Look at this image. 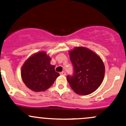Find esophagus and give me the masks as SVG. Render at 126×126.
Listing matches in <instances>:
<instances>
[{
  "instance_id": "esophagus-1",
  "label": "esophagus",
  "mask_w": 126,
  "mask_h": 126,
  "mask_svg": "<svg viewBox=\"0 0 126 126\" xmlns=\"http://www.w3.org/2000/svg\"><path fill=\"white\" fill-rule=\"evenodd\" d=\"M60 74L61 75H66V72L64 71H63L62 72H60Z\"/></svg>"
}]
</instances>
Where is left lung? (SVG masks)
Masks as SVG:
<instances>
[{
    "instance_id": "1",
    "label": "left lung",
    "mask_w": 126,
    "mask_h": 126,
    "mask_svg": "<svg viewBox=\"0 0 126 126\" xmlns=\"http://www.w3.org/2000/svg\"><path fill=\"white\" fill-rule=\"evenodd\" d=\"M74 66L73 75H67L70 87L77 94L87 95L101 85L105 75V66L100 57L90 49L75 47L69 52Z\"/></svg>"
}]
</instances>
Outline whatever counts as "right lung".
<instances>
[{"instance_id": "1", "label": "right lung", "mask_w": 126, "mask_h": 126, "mask_svg": "<svg viewBox=\"0 0 126 126\" xmlns=\"http://www.w3.org/2000/svg\"><path fill=\"white\" fill-rule=\"evenodd\" d=\"M51 59L44 51L30 56L21 67V75L25 85L34 92L45 91L60 75L50 64Z\"/></svg>"}]
</instances>
